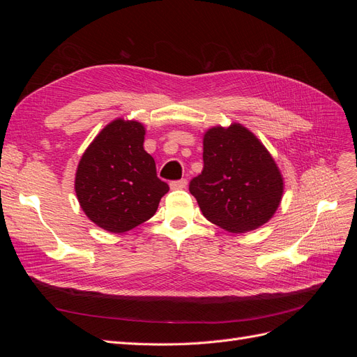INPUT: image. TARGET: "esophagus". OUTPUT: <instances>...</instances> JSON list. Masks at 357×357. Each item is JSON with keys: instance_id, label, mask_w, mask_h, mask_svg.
<instances>
[{"instance_id": "obj_1", "label": "esophagus", "mask_w": 357, "mask_h": 357, "mask_svg": "<svg viewBox=\"0 0 357 357\" xmlns=\"http://www.w3.org/2000/svg\"><path fill=\"white\" fill-rule=\"evenodd\" d=\"M186 185H188V180L186 178H181V180H174V181H171L169 183V186H171V189H185L186 188Z\"/></svg>"}]
</instances>
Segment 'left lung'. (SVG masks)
Instances as JSON below:
<instances>
[{
  "mask_svg": "<svg viewBox=\"0 0 357 357\" xmlns=\"http://www.w3.org/2000/svg\"><path fill=\"white\" fill-rule=\"evenodd\" d=\"M204 168L189 183L202 214L220 228L243 234L273 218L283 195L274 159L244 126H215L204 135Z\"/></svg>",
  "mask_w": 357,
  "mask_h": 357,
  "instance_id": "left-lung-1",
  "label": "left lung"
}]
</instances>
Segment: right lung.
Masks as SVG:
<instances>
[{
	"label": "right lung",
	"mask_w": 357,
	"mask_h": 357,
	"mask_svg": "<svg viewBox=\"0 0 357 357\" xmlns=\"http://www.w3.org/2000/svg\"><path fill=\"white\" fill-rule=\"evenodd\" d=\"M144 126L117 119L86 149L75 172V193L100 228L122 234L149 220L169 186L156 174L144 147Z\"/></svg>",
	"instance_id": "right-lung-1"
}]
</instances>
